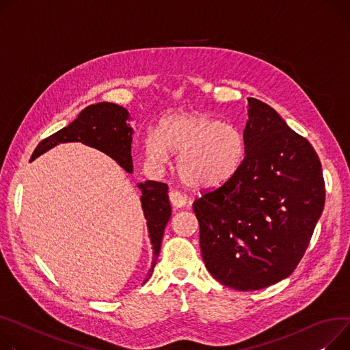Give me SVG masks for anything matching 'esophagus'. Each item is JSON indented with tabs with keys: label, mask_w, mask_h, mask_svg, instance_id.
Masks as SVG:
<instances>
[{
	"label": "esophagus",
	"mask_w": 350,
	"mask_h": 350,
	"mask_svg": "<svg viewBox=\"0 0 350 350\" xmlns=\"http://www.w3.org/2000/svg\"><path fill=\"white\" fill-rule=\"evenodd\" d=\"M169 198H170L172 205L176 208H183L185 204H187V198H185V196H183L181 193L174 191V190H172L169 193Z\"/></svg>",
	"instance_id": "esophagus-1"
}]
</instances>
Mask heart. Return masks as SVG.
Segmentation results:
<instances>
[{
  "label": "heart",
  "instance_id": "1",
  "mask_svg": "<svg viewBox=\"0 0 350 350\" xmlns=\"http://www.w3.org/2000/svg\"><path fill=\"white\" fill-rule=\"evenodd\" d=\"M144 150L153 165L165 163L169 152L177 154L176 172L185 187L214 190L237 174L246 144L238 128L196 111L166 116L146 135Z\"/></svg>",
  "mask_w": 350,
  "mask_h": 350
}]
</instances>
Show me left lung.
<instances>
[{
	"mask_svg": "<svg viewBox=\"0 0 350 350\" xmlns=\"http://www.w3.org/2000/svg\"><path fill=\"white\" fill-rule=\"evenodd\" d=\"M242 166L193 204L206 270L239 291L288 277L304 256L325 204L318 154L270 105L247 98Z\"/></svg>",
	"mask_w": 350,
	"mask_h": 350,
	"instance_id": "8db88e82",
	"label": "left lung"
}]
</instances>
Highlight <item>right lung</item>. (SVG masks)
<instances>
[{
    "mask_svg": "<svg viewBox=\"0 0 350 350\" xmlns=\"http://www.w3.org/2000/svg\"><path fill=\"white\" fill-rule=\"evenodd\" d=\"M129 120L132 118L128 109L121 105L112 103L88 105L79 113L72 124H68L52 136L43 139L36 146L32 160L59 144L81 142L108 154L122 169H125V172L132 173L133 166L131 145L133 128L128 124ZM137 189H141L142 191L141 204L144 215L148 219L150 243L153 246V262L145 280L148 282L156 266L165 228L172 217V206L169 202L167 184L148 180L145 183H139Z\"/></svg>",
    "mask_w": 350,
    "mask_h": 350,
    "instance_id": "obj_1",
    "label": "right lung"
}]
</instances>
